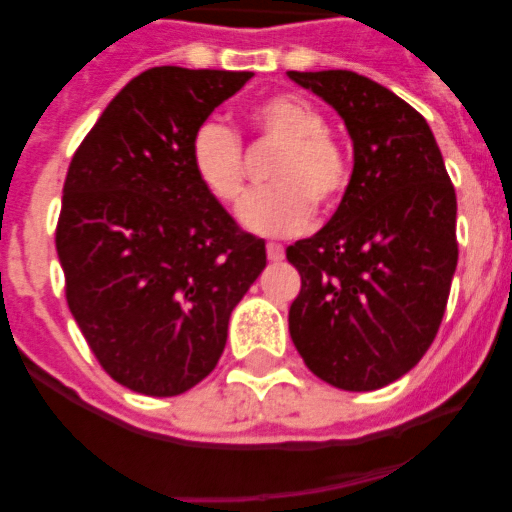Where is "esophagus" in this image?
Returning <instances> with one entry per match:
<instances>
[{"label": "esophagus", "instance_id": "1", "mask_svg": "<svg viewBox=\"0 0 512 512\" xmlns=\"http://www.w3.org/2000/svg\"><path fill=\"white\" fill-rule=\"evenodd\" d=\"M265 252H268V260H273V263L284 260V247H281V244H268V247H265Z\"/></svg>", "mask_w": 512, "mask_h": 512}]
</instances>
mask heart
<instances>
[{
	"instance_id": "heart-1",
	"label": "heart",
	"mask_w": 512,
	"mask_h": 512,
	"mask_svg": "<svg viewBox=\"0 0 512 512\" xmlns=\"http://www.w3.org/2000/svg\"><path fill=\"white\" fill-rule=\"evenodd\" d=\"M252 124L279 146L268 167V188L249 193L239 207V223L260 236H295L313 217L311 204L335 207L348 188L345 151L327 135V119L300 95H273L257 103ZM193 175L209 196L236 204L244 191L241 143L228 127L201 124L191 138Z\"/></svg>"
}]
</instances>
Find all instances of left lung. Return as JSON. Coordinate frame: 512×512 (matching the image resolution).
<instances>
[{"label": "left lung", "mask_w": 512, "mask_h": 512, "mask_svg": "<svg viewBox=\"0 0 512 512\" xmlns=\"http://www.w3.org/2000/svg\"><path fill=\"white\" fill-rule=\"evenodd\" d=\"M335 108L353 143L337 212L287 247L303 287L289 335L340 390L385 388L420 364L457 271V196L428 122L356 71H289Z\"/></svg>", "instance_id": "left-lung-1"}]
</instances>
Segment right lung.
Listing matches in <instances>:
<instances>
[{
	"instance_id": "obj_1",
	"label": "right lung",
	"mask_w": 512,
	"mask_h": 512,
	"mask_svg": "<svg viewBox=\"0 0 512 512\" xmlns=\"http://www.w3.org/2000/svg\"><path fill=\"white\" fill-rule=\"evenodd\" d=\"M252 71L135 76L71 159L55 247L71 316L100 366L143 396H180L223 356L233 308L265 268L191 167V138Z\"/></svg>"
}]
</instances>
